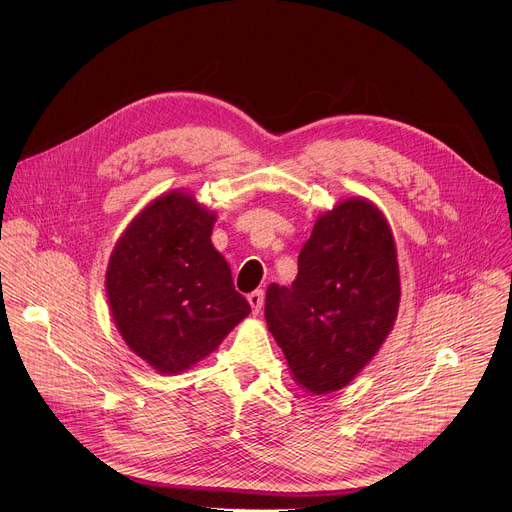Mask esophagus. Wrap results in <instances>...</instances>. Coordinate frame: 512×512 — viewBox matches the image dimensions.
I'll use <instances>...</instances> for the list:
<instances>
[{
    "mask_svg": "<svg viewBox=\"0 0 512 512\" xmlns=\"http://www.w3.org/2000/svg\"><path fill=\"white\" fill-rule=\"evenodd\" d=\"M251 308H253V314H259L261 308H263V302H265V291L263 289H255L251 291V294L247 296Z\"/></svg>",
    "mask_w": 512,
    "mask_h": 512,
    "instance_id": "1",
    "label": "esophagus"
}]
</instances>
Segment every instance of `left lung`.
<instances>
[{"label":"left lung","instance_id":"obj_1","mask_svg":"<svg viewBox=\"0 0 512 512\" xmlns=\"http://www.w3.org/2000/svg\"><path fill=\"white\" fill-rule=\"evenodd\" d=\"M399 296L397 249L385 216L350 198L316 221L291 287H267L265 320L294 379L324 395L348 385L377 354Z\"/></svg>","mask_w":512,"mask_h":512}]
</instances>
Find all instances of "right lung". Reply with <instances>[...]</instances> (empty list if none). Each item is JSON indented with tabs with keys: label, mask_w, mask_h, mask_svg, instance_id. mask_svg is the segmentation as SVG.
Listing matches in <instances>:
<instances>
[{
	"label": "right lung",
	"mask_w": 512,
	"mask_h": 512,
	"mask_svg": "<svg viewBox=\"0 0 512 512\" xmlns=\"http://www.w3.org/2000/svg\"><path fill=\"white\" fill-rule=\"evenodd\" d=\"M212 221L192 196H160L133 218L107 267V298L123 340L166 375L190 369L251 312L210 243Z\"/></svg>",
	"instance_id": "1"
}]
</instances>
